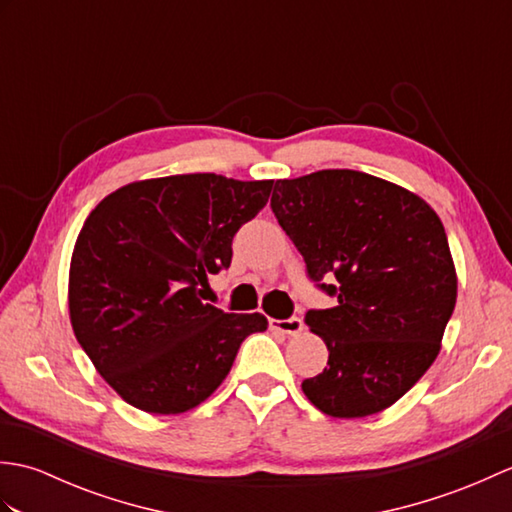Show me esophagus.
<instances>
[{
	"instance_id": "obj_1",
	"label": "esophagus",
	"mask_w": 512,
	"mask_h": 512,
	"mask_svg": "<svg viewBox=\"0 0 512 512\" xmlns=\"http://www.w3.org/2000/svg\"><path fill=\"white\" fill-rule=\"evenodd\" d=\"M268 323H270V328H273V330H277L281 334H290V336H295L303 330V321L297 319V317H292V319H268Z\"/></svg>"
}]
</instances>
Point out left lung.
<instances>
[{"mask_svg":"<svg viewBox=\"0 0 512 512\" xmlns=\"http://www.w3.org/2000/svg\"><path fill=\"white\" fill-rule=\"evenodd\" d=\"M273 213L339 306L306 323L328 367L301 383L332 418H365L400 400L436 361L458 299V273L438 213L420 195L352 169L277 180Z\"/></svg>","mask_w":512,"mask_h":512,"instance_id":"obj_1","label":"left lung"}]
</instances>
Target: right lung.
Listing matches in <instances>:
<instances>
[{"mask_svg":"<svg viewBox=\"0 0 512 512\" xmlns=\"http://www.w3.org/2000/svg\"><path fill=\"white\" fill-rule=\"evenodd\" d=\"M275 180L182 173L129 182L94 206L72 250L68 308L76 341L129 405L176 416L224 383L264 314L204 303L231 266L239 226Z\"/></svg>","mask_w":512,"mask_h":512,"instance_id":"1","label":"right lung"}]
</instances>
